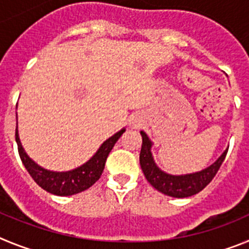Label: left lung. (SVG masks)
<instances>
[{"mask_svg":"<svg viewBox=\"0 0 249 249\" xmlns=\"http://www.w3.org/2000/svg\"><path fill=\"white\" fill-rule=\"evenodd\" d=\"M141 135H142V148H141L140 153V164L144 176H146L147 181L157 191L167 196H171V197H176V198L191 197L196 193L201 192L204 187L212 181L215 173L218 172L219 167L223 163L228 152V149L224 151L223 155L215 160L214 163L207 167L201 172L184 176L167 175L156 166L151 153V140L147 137L143 131H141Z\"/></svg>","mask_w":249,"mask_h":249,"instance_id":"8db88e82","label":"left lung"}]
</instances>
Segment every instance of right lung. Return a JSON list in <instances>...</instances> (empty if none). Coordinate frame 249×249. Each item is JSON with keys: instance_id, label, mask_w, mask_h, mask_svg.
I'll list each match as a JSON object with an SVG mask.
<instances>
[{"instance_id": "right-lung-1", "label": "right lung", "mask_w": 249, "mask_h": 249, "mask_svg": "<svg viewBox=\"0 0 249 249\" xmlns=\"http://www.w3.org/2000/svg\"><path fill=\"white\" fill-rule=\"evenodd\" d=\"M123 132H124V128L121 129L120 132H117L112 137H109L106 142H103L97 153L87 163L76 169L68 171V172H52V171H47V169L35 163L22 148L17 128L16 142L22 163L26 167L31 177L34 178V181L41 188L56 196H72L89 190V187L93 186L100 179L103 169H105L106 160H107L109 152L113 148L114 143L123 135Z\"/></svg>"}]
</instances>
